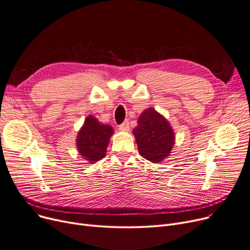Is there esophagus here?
Returning <instances> with one entry per match:
<instances>
[{
  "mask_svg": "<svg viewBox=\"0 0 250 250\" xmlns=\"http://www.w3.org/2000/svg\"><path fill=\"white\" fill-rule=\"evenodd\" d=\"M119 128H120L121 131H128V130H129V124H128V122L126 121V122L123 123V124L119 126Z\"/></svg>",
  "mask_w": 250,
  "mask_h": 250,
  "instance_id": "34e87169",
  "label": "esophagus"
}]
</instances>
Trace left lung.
Returning a JSON list of instances; mask_svg holds the SVG:
<instances>
[{
    "label": "left lung",
    "mask_w": 250,
    "mask_h": 250,
    "mask_svg": "<svg viewBox=\"0 0 250 250\" xmlns=\"http://www.w3.org/2000/svg\"><path fill=\"white\" fill-rule=\"evenodd\" d=\"M142 157L153 163H161L170 156L175 145V132L164 116L155 108L145 109L132 130Z\"/></svg>",
    "instance_id": "obj_1"
}]
</instances>
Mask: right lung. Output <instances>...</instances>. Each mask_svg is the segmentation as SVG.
Segmentation results:
<instances>
[{"label":"right lung","instance_id":"1","mask_svg":"<svg viewBox=\"0 0 250 250\" xmlns=\"http://www.w3.org/2000/svg\"><path fill=\"white\" fill-rule=\"evenodd\" d=\"M112 134L113 128L109 125H103L88 115L77 134L76 146L80 156L89 164L104 158Z\"/></svg>","mask_w":250,"mask_h":250}]
</instances>
